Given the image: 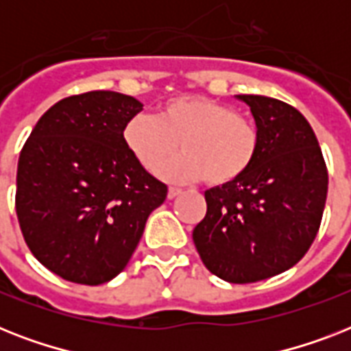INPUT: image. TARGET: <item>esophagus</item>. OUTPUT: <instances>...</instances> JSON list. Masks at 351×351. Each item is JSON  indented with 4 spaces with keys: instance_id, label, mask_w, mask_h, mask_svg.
<instances>
[{
    "instance_id": "obj_1",
    "label": "esophagus",
    "mask_w": 351,
    "mask_h": 351,
    "mask_svg": "<svg viewBox=\"0 0 351 351\" xmlns=\"http://www.w3.org/2000/svg\"><path fill=\"white\" fill-rule=\"evenodd\" d=\"M180 193H182V189H178V187H169V191H167V197L175 198V197H178Z\"/></svg>"
}]
</instances>
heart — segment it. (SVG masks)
<instances>
[{
    "label": "heart",
    "instance_id": "obj_1",
    "mask_svg": "<svg viewBox=\"0 0 351 351\" xmlns=\"http://www.w3.org/2000/svg\"><path fill=\"white\" fill-rule=\"evenodd\" d=\"M123 143L149 173H160L182 147L184 158L169 165L171 180L200 178L211 187L230 186L255 164L261 134L255 121L208 96H176L156 117L136 114L123 127Z\"/></svg>",
    "mask_w": 351,
    "mask_h": 351
}]
</instances>
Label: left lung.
Here are the masks:
<instances>
[{
	"label": "left lung",
	"mask_w": 351,
	"mask_h": 351,
	"mask_svg": "<svg viewBox=\"0 0 351 351\" xmlns=\"http://www.w3.org/2000/svg\"><path fill=\"white\" fill-rule=\"evenodd\" d=\"M255 118L261 147L240 180L206 191L208 211L193 230L204 266L222 280L247 284L286 271L321 228L328 171L311 125L275 98L239 95Z\"/></svg>",
	"instance_id": "1"
}]
</instances>
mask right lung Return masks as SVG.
Masks as SVG:
<instances>
[{"label": "right lung", "instance_id": "1", "mask_svg": "<svg viewBox=\"0 0 351 351\" xmlns=\"http://www.w3.org/2000/svg\"><path fill=\"white\" fill-rule=\"evenodd\" d=\"M142 107L114 90L69 96L38 120L21 149L19 228L58 277L87 286L117 277L167 197V186L123 143V127Z\"/></svg>", "mask_w": 351, "mask_h": 351}]
</instances>
